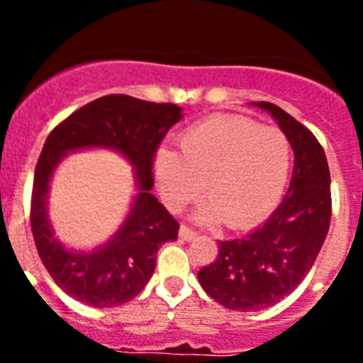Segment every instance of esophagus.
Masks as SVG:
<instances>
[{
  "instance_id": "34e87169",
  "label": "esophagus",
  "mask_w": 363,
  "mask_h": 363,
  "mask_svg": "<svg viewBox=\"0 0 363 363\" xmlns=\"http://www.w3.org/2000/svg\"><path fill=\"white\" fill-rule=\"evenodd\" d=\"M179 238L184 240V242H191V240H194L196 238V233H194V230L191 229V227H187V225H182L179 227Z\"/></svg>"
}]
</instances>
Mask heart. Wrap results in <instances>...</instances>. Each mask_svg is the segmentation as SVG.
<instances>
[{
	"label": "heart",
	"instance_id": "b5f03b06",
	"mask_svg": "<svg viewBox=\"0 0 363 363\" xmlns=\"http://www.w3.org/2000/svg\"><path fill=\"white\" fill-rule=\"evenodd\" d=\"M179 152L162 149L154 158L160 196L179 211L203 189L201 221L223 220L247 229L280 201L291 172L293 147L284 130L243 116H213L179 136Z\"/></svg>",
	"mask_w": 363,
	"mask_h": 363
}]
</instances>
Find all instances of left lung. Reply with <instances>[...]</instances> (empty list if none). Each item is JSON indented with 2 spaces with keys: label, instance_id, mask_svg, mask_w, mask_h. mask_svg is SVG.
<instances>
[{
  "label": "left lung",
  "instance_id": "left-lung-1",
  "mask_svg": "<svg viewBox=\"0 0 363 363\" xmlns=\"http://www.w3.org/2000/svg\"><path fill=\"white\" fill-rule=\"evenodd\" d=\"M294 152L289 191L264 225L243 238L220 242L216 259L198 280L213 300L233 311H262L293 293L306 278L331 223V174L325 152L307 127L269 101Z\"/></svg>",
  "mask_w": 363,
  "mask_h": 363
}]
</instances>
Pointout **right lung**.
Returning a JSON list of instances; mask_svg holds the SVG:
<instances>
[{
    "label": "right lung",
    "mask_w": 363,
    "mask_h": 363,
    "mask_svg": "<svg viewBox=\"0 0 363 363\" xmlns=\"http://www.w3.org/2000/svg\"><path fill=\"white\" fill-rule=\"evenodd\" d=\"M182 118L178 105L111 94L72 112L47 138L32 185V236L45 269L74 300L98 309L127 303L152 277L160 247L178 238L179 223L150 189L154 154L167 130ZM91 146L116 150L130 160L138 194L115 236L105 246L85 253L67 250L53 236L46 198L52 172L62 156Z\"/></svg>",
    "instance_id": "obj_1"
}]
</instances>
